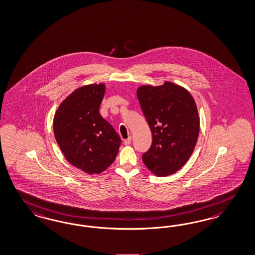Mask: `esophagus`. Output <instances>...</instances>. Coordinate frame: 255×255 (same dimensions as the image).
I'll return each instance as SVG.
<instances>
[{
  "label": "esophagus",
  "instance_id": "obj_1",
  "mask_svg": "<svg viewBox=\"0 0 255 255\" xmlns=\"http://www.w3.org/2000/svg\"><path fill=\"white\" fill-rule=\"evenodd\" d=\"M131 142H132V136H129L128 138H126V139L124 140V144H125V145H130Z\"/></svg>",
  "mask_w": 255,
  "mask_h": 255
}]
</instances>
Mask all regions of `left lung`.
<instances>
[{
	"mask_svg": "<svg viewBox=\"0 0 255 255\" xmlns=\"http://www.w3.org/2000/svg\"><path fill=\"white\" fill-rule=\"evenodd\" d=\"M136 96L152 133L150 149L142 160L154 175L173 174L190 158L198 140L200 117L193 96L168 81L140 86Z\"/></svg>",
	"mask_w": 255,
	"mask_h": 255,
	"instance_id": "obj_1",
	"label": "left lung"
}]
</instances>
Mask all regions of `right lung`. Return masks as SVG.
<instances>
[{"mask_svg":"<svg viewBox=\"0 0 255 255\" xmlns=\"http://www.w3.org/2000/svg\"><path fill=\"white\" fill-rule=\"evenodd\" d=\"M106 85L90 84L75 89L58 106L53 132L64 156L88 174H99L114 162L122 139L100 114Z\"/></svg>","mask_w":255,"mask_h":255,"instance_id":"1","label":"right lung"}]
</instances>
